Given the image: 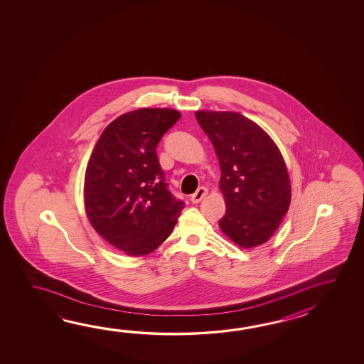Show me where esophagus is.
Listing matches in <instances>:
<instances>
[{
    "mask_svg": "<svg viewBox=\"0 0 364 364\" xmlns=\"http://www.w3.org/2000/svg\"><path fill=\"white\" fill-rule=\"evenodd\" d=\"M207 193H208V190H207L205 187H199V188L196 190V193L191 195V201H193V204L200 203V201L203 200V198L207 195Z\"/></svg>",
    "mask_w": 364,
    "mask_h": 364,
    "instance_id": "1",
    "label": "esophagus"
}]
</instances>
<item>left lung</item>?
Masks as SVG:
<instances>
[{"instance_id": "8db88e82", "label": "left lung", "mask_w": 364, "mask_h": 364, "mask_svg": "<svg viewBox=\"0 0 364 364\" xmlns=\"http://www.w3.org/2000/svg\"><path fill=\"white\" fill-rule=\"evenodd\" d=\"M212 141L221 168L226 212L221 230L240 247L271 238L287 215L291 187L276 143L260 126L237 112L195 113Z\"/></svg>"}]
</instances>
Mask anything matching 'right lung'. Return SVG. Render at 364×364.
I'll use <instances>...</instances> for the list:
<instances>
[{"mask_svg":"<svg viewBox=\"0 0 364 364\" xmlns=\"http://www.w3.org/2000/svg\"><path fill=\"white\" fill-rule=\"evenodd\" d=\"M181 117L141 108L102 132L85 169V207L93 229L130 256L148 255L173 232L185 203L165 182L156 147Z\"/></svg>","mask_w":364,"mask_h":364,"instance_id":"add662e5","label":"right lung"}]
</instances>
